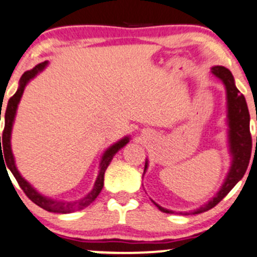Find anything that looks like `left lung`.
Instances as JSON below:
<instances>
[{"instance_id":"1","label":"left lung","mask_w":257,"mask_h":257,"mask_svg":"<svg viewBox=\"0 0 257 257\" xmlns=\"http://www.w3.org/2000/svg\"><path fill=\"white\" fill-rule=\"evenodd\" d=\"M211 74L225 86L226 91V125H227V145H229V153L231 157L229 172H227L225 179L221 184L220 189L215 195L205 203L204 205L199 207L195 210L189 211L192 214H199L214 208L224 197L235 187V184L244 177L246 172L248 161L251 157V135H250V113H248L246 100L244 95L235 86L234 76L231 71L221 65H215L211 68ZM148 168V160L146 158L145 163L144 174ZM155 203V202H153ZM156 207L163 213H174L173 210L161 207L155 203ZM189 213H184L187 214Z\"/></svg>"}]
</instances>
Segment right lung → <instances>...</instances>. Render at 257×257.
<instances>
[{"instance_id":"add662e5","label":"right lung","mask_w":257,"mask_h":257,"mask_svg":"<svg viewBox=\"0 0 257 257\" xmlns=\"http://www.w3.org/2000/svg\"><path fill=\"white\" fill-rule=\"evenodd\" d=\"M47 65H48V62L41 63V64L36 65L33 69L26 71V73L21 76L20 86H18L16 94L9 100V104H7V107H6V112H5V130H4V135H2V147L0 145V150H1V156H5V161H6V166H7L6 171L7 169H10V171L12 172V174L15 176L16 181L18 182L20 187L22 188L23 192L26 193V195L30 198L34 204H37L38 207L43 208L44 210L52 211V213L68 214V213H73V211L81 210V209L86 208L88 205L91 204L95 199H96V197L100 194L102 187H104L105 171H106V168L109 167V165H110L111 160L113 158V156H115L116 153L121 150V148L128 144L130 136L122 137V139L118 140L117 142H115V144L111 145L109 148H106V150H105V152L102 153V156H101V160H100L99 174H97V178H96V181H95L94 187H92V189L90 190L85 197L81 198V199L75 200V202L55 200V199H52V198H49V197H46V195L41 194L39 192H37V190L34 189V188L32 187L31 184L28 183V182L26 181L22 176H21V173L18 172L17 167H16L15 157H13L12 148H11V134H12L13 122H15V117H16V112H17L18 104H20L21 97H22L26 86H27V84L30 83L32 79H34L39 73H41V71H43L44 68H46ZM0 142H1V136H0ZM2 149L4 150V154L2 153ZM6 166H5V167H6Z\"/></svg>"}]
</instances>
